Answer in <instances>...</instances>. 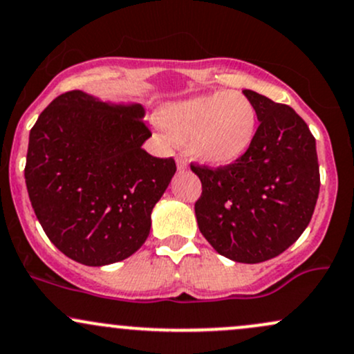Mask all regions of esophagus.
I'll list each match as a JSON object with an SVG mask.
<instances>
[{"label": "esophagus", "mask_w": 354, "mask_h": 354, "mask_svg": "<svg viewBox=\"0 0 354 354\" xmlns=\"http://www.w3.org/2000/svg\"><path fill=\"white\" fill-rule=\"evenodd\" d=\"M176 165H178V169H180V171H183V169L188 168V163H186V161L183 160V158H178V160H176Z\"/></svg>", "instance_id": "obj_1"}]
</instances>
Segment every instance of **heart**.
<instances>
[{
  "label": "heart",
  "mask_w": 354,
  "mask_h": 354,
  "mask_svg": "<svg viewBox=\"0 0 354 354\" xmlns=\"http://www.w3.org/2000/svg\"><path fill=\"white\" fill-rule=\"evenodd\" d=\"M156 123L178 145L201 163L228 166L236 163L253 146L258 135V109L238 91L166 103L156 113Z\"/></svg>",
  "instance_id": "b5f03b06"
}]
</instances>
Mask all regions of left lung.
Returning <instances> with one entry per match:
<instances>
[{
    "mask_svg": "<svg viewBox=\"0 0 354 354\" xmlns=\"http://www.w3.org/2000/svg\"><path fill=\"white\" fill-rule=\"evenodd\" d=\"M258 109L253 146L236 163L193 166L203 193L194 205L201 234L236 263L266 261L288 250L310 225L319 193L316 141L288 104L245 89Z\"/></svg>",
    "mask_w": 354,
    "mask_h": 354,
    "instance_id": "8db88e82",
    "label": "left lung"
}]
</instances>
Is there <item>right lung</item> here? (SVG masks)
<instances>
[{
	"mask_svg": "<svg viewBox=\"0 0 354 354\" xmlns=\"http://www.w3.org/2000/svg\"><path fill=\"white\" fill-rule=\"evenodd\" d=\"M140 103L64 93L30 131L26 188L44 233L63 254L104 266L136 253L151 211L176 173L143 149L151 136Z\"/></svg>",
	"mask_w": 354,
	"mask_h": 354,
	"instance_id": "obj_1",
	"label": "right lung"
}]
</instances>
